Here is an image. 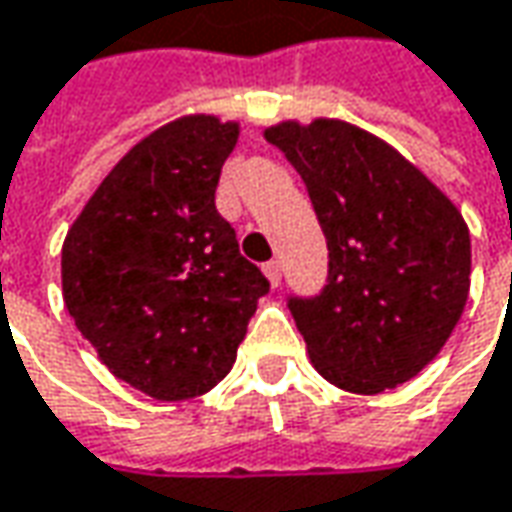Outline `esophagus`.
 Returning <instances> with one entry per match:
<instances>
[{"label": "esophagus", "mask_w": 512, "mask_h": 512, "mask_svg": "<svg viewBox=\"0 0 512 512\" xmlns=\"http://www.w3.org/2000/svg\"><path fill=\"white\" fill-rule=\"evenodd\" d=\"M262 270H265L270 287H279V282H282V265H279V262H267Z\"/></svg>", "instance_id": "34e87169"}]
</instances>
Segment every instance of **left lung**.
<instances>
[{
    "label": "left lung",
    "mask_w": 512,
    "mask_h": 512,
    "mask_svg": "<svg viewBox=\"0 0 512 512\" xmlns=\"http://www.w3.org/2000/svg\"><path fill=\"white\" fill-rule=\"evenodd\" d=\"M299 170L330 250L316 299H290L313 367L347 393L410 382L439 356L470 293V230L413 162L342 119L265 130Z\"/></svg>",
    "instance_id": "obj_1"
}]
</instances>
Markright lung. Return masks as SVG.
Masks as SVG:
<instances>
[{"mask_svg":"<svg viewBox=\"0 0 512 512\" xmlns=\"http://www.w3.org/2000/svg\"><path fill=\"white\" fill-rule=\"evenodd\" d=\"M239 122L179 116L113 165L62 245V296L102 364L159 402L225 379L270 285L239 253L216 185Z\"/></svg>","mask_w":512,"mask_h":512,"instance_id":"add662e5","label":"right lung"}]
</instances>
